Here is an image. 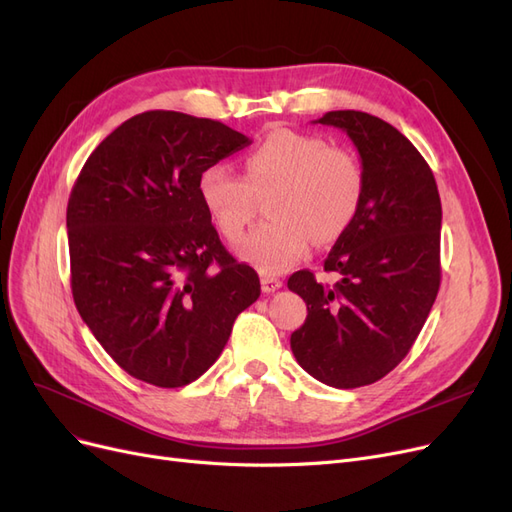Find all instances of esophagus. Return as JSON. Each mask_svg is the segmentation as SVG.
I'll return each instance as SVG.
<instances>
[{
	"label": "esophagus",
	"mask_w": 512,
	"mask_h": 512,
	"mask_svg": "<svg viewBox=\"0 0 512 512\" xmlns=\"http://www.w3.org/2000/svg\"><path fill=\"white\" fill-rule=\"evenodd\" d=\"M260 286H262V292H275V290H280L282 288V280L280 277H271V275H262V280H260Z\"/></svg>",
	"instance_id": "1"
}]
</instances>
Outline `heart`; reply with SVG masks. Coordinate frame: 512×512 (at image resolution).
Returning <instances> with one entry per match:
<instances>
[{
  "instance_id": "heart-1",
  "label": "heart",
  "mask_w": 512,
  "mask_h": 512,
  "mask_svg": "<svg viewBox=\"0 0 512 512\" xmlns=\"http://www.w3.org/2000/svg\"><path fill=\"white\" fill-rule=\"evenodd\" d=\"M267 198L269 222L247 237L239 256L262 273H282L309 252L329 245L352 226L365 194V170L348 147L280 128L243 158V177L224 164L198 177V196L226 241H239Z\"/></svg>"
}]
</instances>
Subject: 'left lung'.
Here are the masks:
<instances>
[{
    "instance_id": "8db88e82",
    "label": "left lung",
    "mask_w": 512,
    "mask_h": 512,
    "mask_svg": "<svg viewBox=\"0 0 512 512\" xmlns=\"http://www.w3.org/2000/svg\"><path fill=\"white\" fill-rule=\"evenodd\" d=\"M316 123L344 130L361 156L365 194L324 271L290 275L307 303L290 335L294 359L316 380L356 389L384 378L410 352L440 288L442 205L425 158L391 123L361 111H331Z\"/></svg>"
}]
</instances>
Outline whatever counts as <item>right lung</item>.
<instances>
[{"mask_svg":"<svg viewBox=\"0 0 512 512\" xmlns=\"http://www.w3.org/2000/svg\"><path fill=\"white\" fill-rule=\"evenodd\" d=\"M252 141L220 121L147 111L87 158L66 213L72 297L113 361L177 389L218 361L260 297L198 196V177Z\"/></svg>","mask_w":512,"mask_h":512,"instance_id":"obj_1","label":"right lung"}]
</instances>
